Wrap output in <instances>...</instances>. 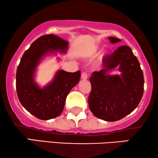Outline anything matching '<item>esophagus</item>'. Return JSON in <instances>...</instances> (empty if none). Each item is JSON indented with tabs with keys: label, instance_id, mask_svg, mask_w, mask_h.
<instances>
[{
	"label": "esophagus",
	"instance_id": "1",
	"mask_svg": "<svg viewBox=\"0 0 158 158\" xmlns=\"http://www.w3.org/2000/svg\"><path fill=\"white\" fill-rule=\"evenodd\" d=\"M81 78L83 80H87L88 79V74L86 72L82 73L81 74Z\"/></svg>",
	"mask_w": 158,
	"mask_h": 158
}]
</instances>
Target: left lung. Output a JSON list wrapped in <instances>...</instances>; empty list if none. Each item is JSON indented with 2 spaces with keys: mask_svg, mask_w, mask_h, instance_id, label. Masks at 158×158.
<instances>
[{
  "mask_svg": "<svg viewBox=\"0 0 158 158\" xmlns=\"http://www.w3.org/2000/svg\"><path fill=\"white\" fill-rule=\"evenodd\" d=\"M112 44L119 39L109 37ZM103 69L95 71L90 77L91 90L88 105L94 116L107 122H116L135 110L144 92V76L137 57L130 47L122 46L103 56ZM118 65L121 77L108 72Z\"/></svg>",
  "mask_w": 158,
  "mask_h": 158,
  "instance_id": "8db88e82",
  "label": "left lung"
}]
</instances>
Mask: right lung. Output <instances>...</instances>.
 Masks as SVG:
<instances>
[{
    "mask_svg": "<svg viewBox=\"0 0 158 158\" xmlns=\"http://www.w3.org/2000/svg\"><path fill=\"white\" fill-rule=\"evenodd\" d=\"M68 42L59 36L47 34L32 43L21 57L16 71V86L19 100L30 114L42 120L60 116L63 111L66 97L81 78V71H58L50 84L40 88L34 75L41 58L52 50L65 52Z\"/></svg>",
    "mask_w": 158,
    "mask_h": 158,
    "instance_id": "obj_1",
    "label": "right lung"
}]
</instances>
